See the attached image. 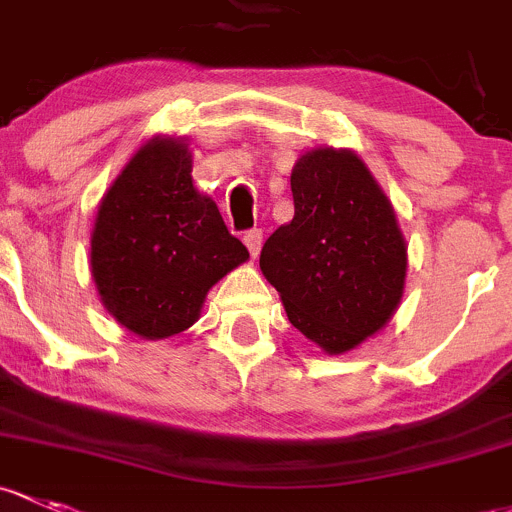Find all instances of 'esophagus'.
<instances>
[{
  "instance_id": "1",
  "label": "esophagus",
  "mask_w": 512,
  "mask_h": 512,
  "mask_svg": "<svg viewBox=\"0 0 512 512\" xmlns=\"http://www.w3.org/2000/svg\"><path fill=\"white\" fill-rule=\"evenodd\" d=\"M242 240H245L250 255H257V252H260V247H262V228L247 230V233L242 235Z\"/></svg>"
}]
</instances>
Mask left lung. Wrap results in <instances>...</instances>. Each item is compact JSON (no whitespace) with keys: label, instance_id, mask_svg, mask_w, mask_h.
Instances as JSON below:
<instances>
[{"label":"left lung","instance_id":"left-lung-1","mask_svg":"<svg viewBox=\"0 0 512 512\" xmlns=\"http://www.w3.org/2000/svg\"><path fill=\"white\" fill-rule=\"evenodd\" d=\"M294 218L267 238L262 274L289 321L326 353L380 331L402 299L407 247L390 201L353 152L316 149L292 171Z\"/></svg>","mask_w":512,"mask_h":512}]
</instances>
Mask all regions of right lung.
Listing matches in <instances>:
<instances>
[{"label":"right lung","mask_w":512,"mask_h":512,"mask_svg":"<svg viewBox=\"0 0 512 512\" xmlns=\"http://www.w3.org/2000/svg\"><path fill=\"white\" fill-rule=\"evenodd\" d=\"M223 215L193 188L179 139H152L100 203L90 267L105 309L144 338L186 331L208 289L247 260Z\"/></svg>","instance_id":"1"}]
</instances>
